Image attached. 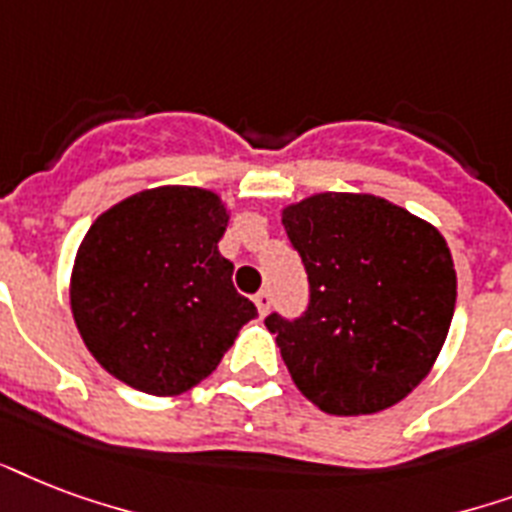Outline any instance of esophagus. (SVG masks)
Wrapping results in <instances>:
<instances>
[{
	"mask_svg": "<svg viewBox=\"0 0 512 512\" xmlns=\"http://www.w3.org/2000/svg\"><path fill=\"white\" fill-rule=\"evenodd\" d=\"M253 304H256V310H259V315L264 318L269 310V291H259L256 296H253Z\"/></svg>",
	"mask_w": 512,
	"mask_h": 512,
	"instance_id": "1",
	"label": "esophagus"
}]
</instances>
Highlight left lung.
Returning a JSON list of instances; mask_svg holds the SVG:
<instances>
[{"instance_id": "8db88e82", "label": "left lung", "mask_w": 512, "mask_h": 512, "mask_svg": "<svg viewBox=\"0 0 512 512\" xmlns=\"http://www.w3.org/2000/svg\"><path fill=\"white\" fill-rule=\"evenodd\" d=\"M310 277L299 320L269 315L293 384L331 417L395 406L449 336L457 269L443 235L366 192H318L280 211Z\"/></svg>"}]
</instances>
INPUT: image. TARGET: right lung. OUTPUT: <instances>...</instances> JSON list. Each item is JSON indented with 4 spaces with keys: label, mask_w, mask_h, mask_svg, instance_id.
<instances>
[{
    "label": "right lung",
    "mask_w": 512,
    "mask_h": 512,
    "mask_svg": "<svg viewBox=\"0 0 512 512\" xmlns=\"http://www.w3.org/2000/svg\"><path fill=\"white\" fill-rule=\"evenodd\" d=\"M227 202L202 186H154L90 224L69 277L71 318L98 366L173 398L211 376L248 320L219 253Z\"/></svg>",
    "instance_id": "obj_1"
}]
</instances>
